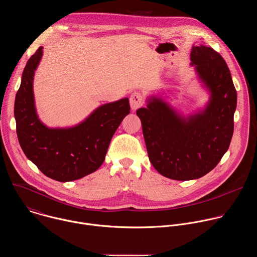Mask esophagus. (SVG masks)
<instances>
[{"label":"esophagus","mask_w":257,"mask_h":257,"mask_svg":"<svg viewBox=\"0 0 257 257\" xmlns=\"http://www.w3.org/2000/svg\"><path fill=\"white\" fill-rule=\"evenodd\" d=\"M143 102H144L143 95L139 91H135L130 95V105H131L132 111H136L137 108L142 106Z\"/></svg>","instance_id":"34e87169"}]
</instances>
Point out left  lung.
<instances>
[{
	"label": "left lung",
	"instance_id": "1",
	"mask_svg": "<svg viewBox=\"0 0 257 257\" xmlns=\"http://www.w3.org/2000/svg\"><path fill=\"white\" fill-rule=\"evenodd\" d=\"M190 59L210 91L203 112L183 118L158 97L137 109L149 158L163 176L186 181L210 172L228 151L237 92L223 57L209 47L192 48Z\"/></svg>",
	"mask_w": 257,
	"mask_h": 257
}]
</instances>
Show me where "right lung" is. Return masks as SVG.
Segmentation results:
<instances>
[{
    "label": "right lung",
    "instance_id": "right-lung-1",
    "mask_svg": "<svg viewBox=\"0 0 257 257\" xmlns=\"http://www.w3.org/2000/svg\"><path fill=\"white\" fill-rule=\"evenodd\" d=\"M42 56L40 47L23 70L14 105L17 137L27 159L47 177L60 182L77 180L103 163L114 133L130 113L129 99L100 105L77 126L48 128L36 115L32 87Z\"/></svg>",
    "mask_w": 257,
    "mask_h": 257
}]
</instances>
